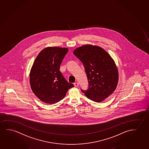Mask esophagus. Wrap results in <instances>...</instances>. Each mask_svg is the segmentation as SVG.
<instances>
[{
  "instance_id": "obj_1",
  "label": "esophagus",
  "mask_w": 149,
  "mask_h": 149,
  "mask_svg": "<svg viewBox=\"0 0 149 149\" xmlns=\"http://www.w3.org/2000/svg\"><path fill=\"white\" fill-rule=\"evenodd\" d=\"M74 85L75 87H78L79 86V83H78V82H76V83H74Z\"/></svg>"
}]
</instances>
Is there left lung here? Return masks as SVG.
Returning a JSON list of instances; mask_svg holds the SVG:
<instances>
[{"label":"left lung","instance_id":"obj_1","mask_svg":"<svg viewBox=\"0 0 149 149\" xmlns=\"http://www.w3.org/2000/svg\"><path fill=\"white\" fill-rule=\"evenodd\" d=\"M73 54L84 65L89 87L81 90L87 98L101 102L111 95L118 86V71L115 62L103 48L85 44L75 49Z\"/></svg>","mask_w":149,"mask_h":149}]
</instances>
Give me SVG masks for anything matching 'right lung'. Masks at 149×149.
Listing matches in <instances>:
<instances>
[{"label":"right lung","mask_w":149,"mask_h":149,"mask_svg":"<svg viewBox=\"0 0 149 149\" xmlns=\"http://www.w3.org/2000/svg\"><path fill=\"white\" fill-rule=\"evenodd\" d=\"M67 48L47 47L36 57L29 73L31 90L40 100L47 104H55L65 97L74 85L65 80L60 66Z\"/></svg>","instance_id":"right-lung-1"}]
</instances>
